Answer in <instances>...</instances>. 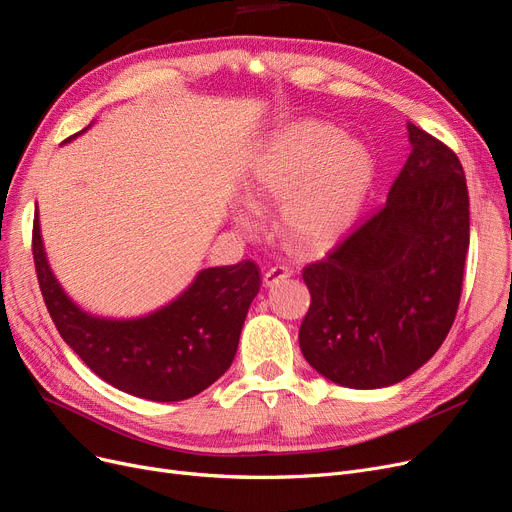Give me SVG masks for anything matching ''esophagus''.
Returning <instances> with one entry per match:
<instances>
[{
    "label": "esophagus",
    "mask_w": 512,
    "mask_h": 512,
    "mask_svg": "<svg viewBox=\"0 0 512 512\" xmlns=\"http://www.w3.org/2000/svg\"><path fill=\"white\" fill-rule=\"evenodd\" d=\"M286 278H291V270L288 268H284V265H274V268H270V270H265V274H263V286H274V284H278V282H282V280H286Z\"/></svg>",
    "instance_id": "esophagus-1"
}]
</instances>
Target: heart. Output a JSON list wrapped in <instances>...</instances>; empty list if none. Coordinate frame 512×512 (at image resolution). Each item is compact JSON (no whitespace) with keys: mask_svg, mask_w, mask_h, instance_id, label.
I'll return each instance as SVG.
<instances>
[{"mask_svg":"<svg viewBox=\"0 0 512 512\" xmlns=\"http://www.w3.org/2000/svg\"><path fill=\"white\" fill-rule=\"evenodd\" d=\"M376 177L366 142L314 119L278 129L257 150L247 188L257 201H282L278 226L297 249L320 251L339 242L360 217ZM234 224L255 230L253 205L234 213Z\"/></svg>","mask_w":512,"mask_h":512,"instance_id":"heart-1","label":"heart"}]
</instances>
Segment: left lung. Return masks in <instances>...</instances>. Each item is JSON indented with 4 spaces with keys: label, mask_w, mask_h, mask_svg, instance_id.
Returning a JSON list of instances; mask_svg holds the SVG:
<instances>
[{
    "label": "left lung",
    "mask_w": 512,
    "mask_h": 512,
    "mask_svg": "<svg viewBox=\"0 0 512 512\" xmlns=\"http://www.w3.org/2000/svg\"><path fill=\"white\" fill-rule=\"evenodd\" d=\"M410 157L385 207L303 270V358L349 389L391 387L448 337L469 251V190L456 154L408 121Z\"/></svg>",
    "instance_id": "1"
}]
</instances>
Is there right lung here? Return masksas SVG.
Instances as JSON below:
<instances>
[{
    "label": "right lung",
    "mask_w": 512,
    "mask_h": 512,
    "mask_svg": "<svg viewBox=\"0 0 512 512\" xmlns=\"http://www.w3.org/2000/svg\"><path fill=\"white\" fill-rule=\"evenodd\" d=\"M33 257L41 295L66 345L102 381L150 402L194 397L230 368L244 318L261 286L257 265L242 261L201 270L180 295L150 314H92L56 278L43 247L37 205Z\"/></svg>",
    "instance_id": "add662e5"
}]
</instances>
